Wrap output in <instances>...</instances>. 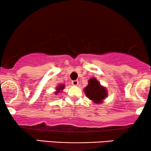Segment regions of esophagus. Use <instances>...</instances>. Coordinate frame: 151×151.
Segmentation results:
<instances>
[{"instance_id": "1", "label": "esophagus", "mask_w": 151, "mask_h": 151, "mask_svg": "<svg viewBox=\"0 0 151 151\" xmlns=\"http://www.w3.org/2000/svg\"><path fill=\"white\" fill-rule=\"evenodd\" d=\"M72 85H74V86H77L78 84H79V81L73 80L72 81Z\"/></svg>"}]
</instances>
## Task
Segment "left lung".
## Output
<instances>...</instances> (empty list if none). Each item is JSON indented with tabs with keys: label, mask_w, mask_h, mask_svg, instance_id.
Segmentation results:
<instances>
[{
	"label": "left lung",
	"mask_w": 151,
	"mask_h": 151,
	"mask_svg": "<svg viewBox=\"0 0 151 151\" xmlns=\"http://www.w3.org/2000/svg\"><path fill=\"white\" fill-rule=\"evenodd\" d=\"M84 92L88 98L97 104L101 103L107 95L105 88L100 86V84L96 79H89V84L84 89Z\"/></svg>",
	"instance_id": "8db88e82"
}]
</instances>
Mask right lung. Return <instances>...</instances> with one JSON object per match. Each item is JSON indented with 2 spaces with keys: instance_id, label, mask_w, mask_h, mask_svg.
Here are the masks:
<instances>
[{
  "instance_id": "right-lung-1",
  "label": "right lung",
  "mask_w": 151,
  "mask_h": 151,
  "mask_svg": "<svg viewBox=\"0 0 151 151\" xmlns=\"http://www.w3.org/2000/svg\"><path fill=\"white\" fill-rule=\"evenodd\" d=\"M64 89V85H60V86H58V91H57V93H58L59 91H60V90H62V89Z\"/></svg>"
}]
</instances>
